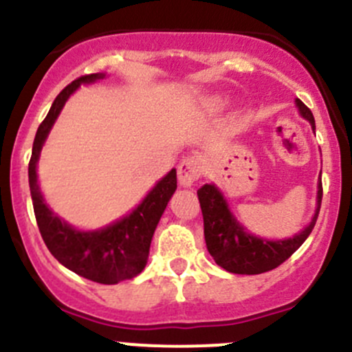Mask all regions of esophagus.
I'll use <instances>...</instances> for the list:
<instances>
[{
  "instance_id": "obj_1",
  "label": "esophagus",
  "mask_w": 352,
  "mask_h": 352,
  "mask_svg": "<svg viewBox=\"0 0 352 352\" xmlns=\"http://www.w3.org/2000/svg\"><path fill=\"white\" fill-rule=\"evenodd\" d=\"M203 166L201 161L195 156L184 157L179 165V184L182 187H191L195 186L196 180L201 177Z\"/></svg>"
}]
</instances>
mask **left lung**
<instances>
[{
  "mask_svg": "<svg viewBox=\"0 0 352 352\" xmlns=\"http://www.w3.org/2000/svg\"><path fill=\"white\" fill-rule=\"evenodd\" d=\"M295 104L314 130V116L309 107L298 98ZM321 198H323V186L320 180L318 206L311 224L294 238L269 241L246 232L231 213L222 192L213 184H205L201 189H198V199L203 212L206 248L217 264L234 274H261V272L272 271L283 264L294 252H297L311 234L320 213Z\"/></svg>",
  "mask_w": 352,
  "mask_h": 352,
  "instance_id": "8db88e82",
  "label": "left lung"
}]
</instances>
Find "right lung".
<instances>
[{
  "mask_svg": "<svg viewBox=\"0 0 352 352\" xmlns=\"http://www.w3.org/2000/svg\"><path fill=\"white\" fill-rule=\"evenodd\" d=\"M106 78V74H85L64 88L52 104L47 118L41 121L32 144L31 161H29V187H31L32 206L41 238L50 254L64 267L83 276L87 280L102 285H116L120 281L131 280L142 272L149 257V246L156 226L165 212L170 198L177 189V172L170 170L153 191L142 199L130 215L121 221L97 231H78L67 222L60 221L43 199L36 175L41 147L60 114L65 100L80 85L94 83Z\"/></svg>",
  "mask_w": 352,
  "mask_h": 352,
  "instance_id": "obj_1",
  "label": "right lung"
}]
</instances>
